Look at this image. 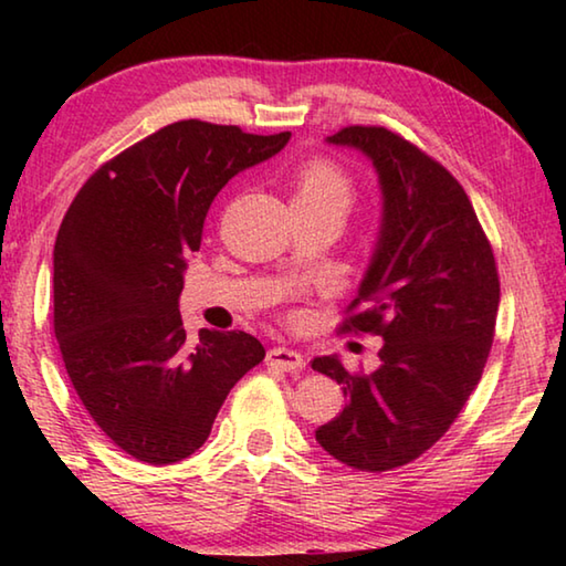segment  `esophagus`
<instances>
[{
  "mask_svg": "<svg viewBox=\"0 0 566 566\" xmlns=\"http://www.w3.org/2000/svg\"><path fill=\"white\" fill-rule=\"evenodd\" d=\"M266 367H274L282 371H300L304 367V357L294 349L272 347L270 352H266Z\"/></svg>",
  "mask_w": 566,
  "mask_h": 566,
  "instance_id": "obj_1",
  "label": "esophagus"
}]
</instances>
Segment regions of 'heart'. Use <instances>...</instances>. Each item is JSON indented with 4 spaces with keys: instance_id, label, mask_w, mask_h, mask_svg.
<instances>
[{
    "instance_id": "b5f03b06",
    "label": "heart",
    "mask_w": 566,
    "mask_h": 566,
    "mask_svg": "<svg viewBox=\"0 0 566 566\" xmlns=\"http://www.w3.org/2000/svg\"><path fill=\"white\" fill-rule=\"evenodd\" d=\"M294 202L339 205L347 209L352 202V181L332 161L314 159L296 171Z\"/></svg>"
}]
</instances>
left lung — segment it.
Returning a JSON list of instances; mask_svg holds the SVG:
<instances>
[{
  "mask_svg": "<svg viewBox=\"0 0 566 566\" xmlns=\"http://www.w3.org/2000/svg\"><path fill=\"white\" fill-rule=\"evenodd\" d=\"M327 145L371 161L381 191L375 252L344 332L381 337L379 367L352 375L337 354L312 369L347 405L317 437L361 472L405 467L439 442L482 379L500 310V276L474 207L449 171L385 127H347Z\"/></svg>",
  "mask_w": 566,
  "mask_h": 566,
  "instance_id": "obj_1",
  "label": "left lung"
}]
</instances>
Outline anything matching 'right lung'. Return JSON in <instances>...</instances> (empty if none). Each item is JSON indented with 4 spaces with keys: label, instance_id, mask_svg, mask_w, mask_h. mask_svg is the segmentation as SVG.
I'll use <instances>...</instances> for the list:
<instances>
[{
    "label": "right lung",
    "instance_id": "right-lung-1",
    "mask_svg": "<svg viewBox=\"0 0 566 566\" xmlns=\"http://www.w3.org/2000/svg\"><path fill=\"white\" fill-rule=\"evenodd\" d=\"M292 134L175 122L84 181L54 242V334L72 385L114 444L147 464L195 454L239 379L264 359L247 332L179 314L187 254L229 179Z\"/></svg>",
    "mask_w": 566,
    "mask_h": 566
}]
</instances>
